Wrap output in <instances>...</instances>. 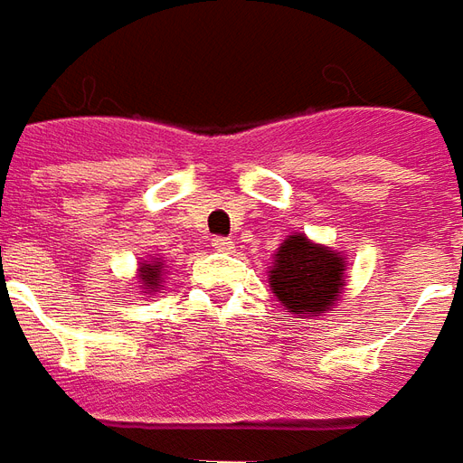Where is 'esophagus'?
I'll list each match as a JSON object with an SVG mask.
<instances>
[{"label":"esophagus","instance_id":"34e87169","mask_svg":"<svg viewBox=\"0 0 463 463\" xmlns=\"http://www.w3.org/2000/svg\"><path fill=\"white\" fill-rule=\"evenodd\" d=\"M212 249H214V251H222V254H232V251H234V241H232V239L216 237L214 241H212Z\"/></svg>","mask_w":463,"mask_h":463}]
</instances>
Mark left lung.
<instances>
[{"mask_svg":"<svg viewBox=\"0 0 463 463\" xmlns=\"http://www.w3.org/2000/svg\"><path fill=\"white\" fill-rule=\"evenodd\" d=\"M346 267L342 251L294 232L279 244L269 267V287L279 304L297 319H321L339 307Z\"/></svg>","mask_w":463,"mask_h":463,"instance_id":"8db88e82","label":"left lung"}]
</instances>
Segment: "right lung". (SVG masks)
Segmentation results:
<instances>
[{"label":"right lung","instance_id":"add662e5","mask_svg":"<svg viewBox=\"0 0 463 463\" xmlns=\"http://www.w3.org/2000/svg\"><path fill=\"white\" fill-rule=\"evenodd\" d=\"M164 274H166V264H164L162 257H149L139 261V269H137V284L142 294H159L164 284Z\"/></svg>","mask_w":463,"mask_h":463}]
</instances>
